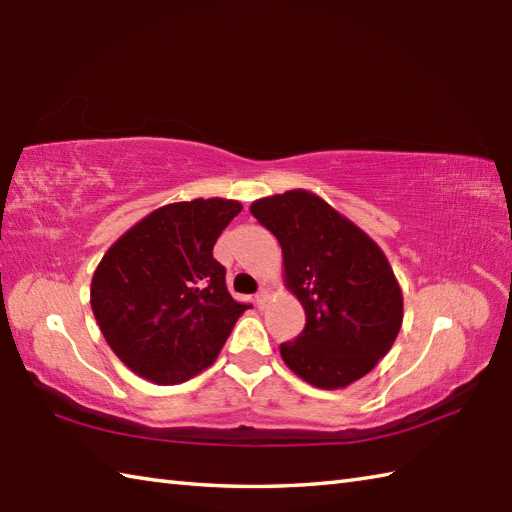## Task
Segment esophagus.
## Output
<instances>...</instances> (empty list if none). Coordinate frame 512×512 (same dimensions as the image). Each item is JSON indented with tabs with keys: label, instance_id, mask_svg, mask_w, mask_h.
Wrapping results in <instances>:
<instances>
[{
	"label": "esophagus",
	"instance_id": "1",
	"mask_svg": "<svg viewBox=\"0 0 512 512\" xmlns=\"http://www.w3.org/2000/svg\"><path fill=\"white\" fill-rule=\"evenodd\" d=\"M266 299H268V290L266 288H259V292L255 295V303H257L259 308H262L264 303H266Z\"/></svg>",
	"mask_w": 512,
	"mask_h": 512
}]
</instances>
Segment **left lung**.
<instances>
[{"label": "left lung", "instance_id": "8db88e82", "mask_svg": "<svg viewBox=\"0 0 512 512\" xmlns=\"http://www.w3.org/2000/svg\"><path fill=\"white\" fill-rule=\"evenodd\" d=\"M250 213L277 237L286 286L306 310V328L279 347L284 363L319 389L372 372L402 325V292L383 250L303 189L257 200Z\"/></svg>", "mask_w": 512, "mask_h": 512}]
</instances>
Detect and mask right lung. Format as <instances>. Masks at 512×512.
Here are the masks:
<instances>
[{"label": "right lung", "instance_id": "right-lung-1", "mask_svg": "<svg viewBox=\"0 0 512 512\" xmlns=\"http://www.w3.org/2000/svg\"><path fill=\"white\" fill-rule=\"evenodd\" d=\"M235 200L160 206L116 239L94 270L90 303L107 345L134 374L178 385L209 367L250 308L226 290L217 237Z\"/></svg>", "mask_w": 512, "mask_h": 512}]
</instances>
